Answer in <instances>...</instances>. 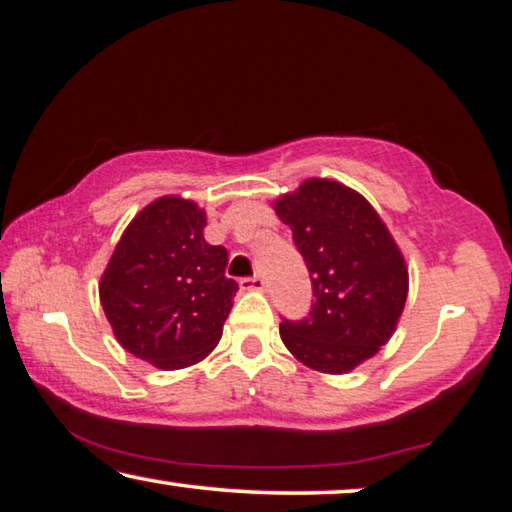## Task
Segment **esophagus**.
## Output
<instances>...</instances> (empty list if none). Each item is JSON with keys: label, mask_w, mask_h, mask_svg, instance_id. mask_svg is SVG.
Here are the masks:
<instances>
[{"label": "esophagus", "mask_w": 512, "mask_h": 512, "mask_svg": "<svg viewBox=\"0 0 512 512\" xmlns=\"http://www.w3.org/2000/svg\"><path fill=\"white\" fill-rule=\"evenodd\" d=\"M240 288H242V291H263L265 279L261 277V274H254V277H242Z\"/></svg>", "instance_id": "obj_1"}]
</instances>
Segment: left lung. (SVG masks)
Segmentation results:
<instances>
[{"instance_id":"left-lung-1","label":"left lung","mask_w":512,"mask_h":512,"mask_svg":"<svg viewBox=\"0 0 512 512\" xmlns=\"http://www.w3.org/2000/svg\"><path fill=\"white\" fill-rule=\"evenodd\" d=\"M274 212L291 226L316 298L302 321H281V342L316 372H351L397 328L409 293L402 251L374 207L339 182H302Z\"/></svg>"}]
</instances>
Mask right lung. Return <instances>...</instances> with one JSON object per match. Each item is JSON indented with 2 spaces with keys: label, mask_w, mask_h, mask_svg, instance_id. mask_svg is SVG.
<instances>
[{
  "label": "right lung",
  "mask_w": 512,
  "mask_h": 512,
  "mask_svg": "<svg viewBox=\"0 0 512 512\" xmlns=\"http://www.w3.org/2000/svg\"><path fill=\"white\" fill-rule=\"evenodd\" d=\"M205 224L194 201L157 198L133 217L101 277L117 342L159 369L201 362L231 314L238 284L226 277L228 251L205 242Z\"/></svg>",
  "instance_id": "right-lung-1"
}]
</instances>
